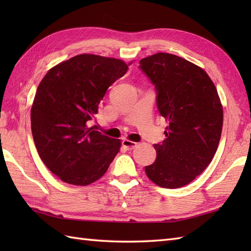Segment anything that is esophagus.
I'll return each instance as SVG.
<instances>
[{"mask_svg": "<svg viewBox=\"0 0 251 251\" xmlns=\"http://www.w3.org/2000/svg\"><path fill=\"white\" fill-rule=\"evenodd\" d=\"M122 146L126 148L127 150H132V149H135L137 147V143L134 141H130L128 139H124L122 141Z\"/></svg>", "mask_w": 251, "mask_h": 251, "instance_id": "34e87169", "label": "esophagus"}]
</instances>
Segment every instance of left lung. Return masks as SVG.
<instances>
[{
	"label": "left lung",
	"mask_w": 251,
	"mask_h": 251,
	"mask_svg": "<svg viewBox=\"0 0 251 251\" xmlns=\"http://www.w3.org/2000/svg\"><path fill=\"white\" fill-rule=\"evenodd\" d=\"M139 63L155 87L159 113L168 122L166 139L154 145L156 159L145 167L146 174L162 188H181L215 156L223 124L219 95L201 68L181 57L157 52Z\"/></svg>",
	"instance_id": "8db88e82"
}]
</instances>
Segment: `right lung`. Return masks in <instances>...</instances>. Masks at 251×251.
I'll use <instances>...</instances> for the list:
<instances>
[{"instance_id":"1","label":"right lung","mask_w":251,"mask_h":251,"mask_svg":"<svg viewBox=\"0 0 251 251\" xmlns=\"http://www.w3.org/2000/svg\"><path fill=\"white\" fill-rule=\"evenodd\" d=\"M128 70L124 61L92 54L51 68L37 87L31 130L46 167L63 182L87 185L102 177L121 141L90 127L100 101Z\"/></svg>"}]
</instances>
